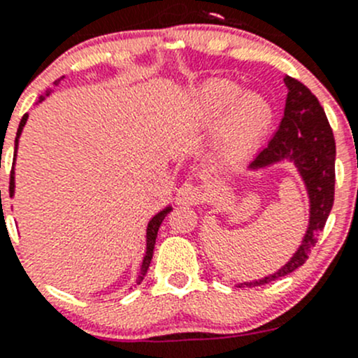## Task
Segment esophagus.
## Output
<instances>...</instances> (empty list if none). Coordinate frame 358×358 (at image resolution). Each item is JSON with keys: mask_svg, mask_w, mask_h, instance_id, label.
I'll return each mask as SVG.
<instances>
[{"mask_svg": "<svg viewBox=\"0 0 358 358\" xmlns=\"http://www.w3.org/2000/svg\"><path fill=\"white\" fill-rule=\"evenodd\" d=\"M202 199H204L202 192L197 187H194L192 183H185L176 192V204L180 206H196L202 202Z\"/></svg>", "mask_w": 358, "mask_h": 358, "instance_id": "1", "label": "esophagus"}]
</instances>
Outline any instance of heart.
Here are the masks:
<instances>
[{
	"mask_svg": "<svg viewBox=\"0 0 358 358\" xmlns=\"http://www.w3.org/2000/svg\"><path fill=\"white\" fill-rule=\"evenodd\" d=\"M185 112L194 124H213L222 117L220 143L234 154L252 149L273 119L272 107L262 95L244 92L239 83L225 78H211L192 90Z\"/></svg>",
	"mask_w": 358,
	"mask_h": 358,
	"instance_id": "1",
	"label": "heart"
}]
</instances>
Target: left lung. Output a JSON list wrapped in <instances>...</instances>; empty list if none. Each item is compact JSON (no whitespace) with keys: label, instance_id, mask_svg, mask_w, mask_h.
I'll list each match as a JSON object with an SVG mask.
<instances>
[{"label":"left lung","instance_id":"obj_1","mask_svg":"<svg viewBox=\"0 0 358 358\" xmlns=\"http://www.w3.org/2000/svg\"><path fill=\"white\" fill-rule=\"evenodd\" d=\"M287 88L286 109L279 129L265 149L259 150L248 164V171H262L273 164L289 162L298 171L308 196V227L301 244L289 262L277 272L263 279L241 282L239 287H255L268 284L279 277L294 272L308 258L315 246L334 202V161L336 143L326 112L317 96L298 79L284 78Z\"/></svg>","mask_w":358,"mask_h":358}]
</instances>
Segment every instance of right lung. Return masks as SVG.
Returning <instances> with one entry per match:
<instances>
[{"label": "right lung", "instance_id": "right-lung-1", "mask_svg": "<svg viewBox=\"0 0 358 358\" xmlns=\"http://www.w3.org/2000/svg\"><path fill=\"white\" fill-rule=\"evenodd\" d=\"M59 81H55V86L59 85ZM50 93H53V90H46L45 95L39 96V102L41 100H45L46 96L50 95ZM27 117L29 114H24V117L20 119V124H19V129H17V136H15V154H13V157L17 159V149H19V138L20 135H22V129L25 126V122H27ZM13 194H15V169L12 168V175H10V197H13ZM1 196V192H0ZM171 206H166L164 209H161V211L156 213V215L150 218V222L147 223V248H145V256H143L142 259V265H140V272H138V277H136V284H140L143 280V277H145L147 270H149V265H150V259H152V255H154V246H156V237H157V230L159 227H161L162 220H164V216L168 215L169 211H171Z\"/></svg>", "mask_w": 358, "mask_h": 358}]
</instances>
